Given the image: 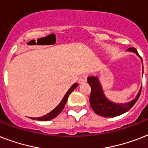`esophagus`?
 <instances>
[{
    "label": "esophagus",
    "mask_w": 148,
    "mask_h": 148,
    "mask_svg": "<svg viewBox=\"0 0 148 148\" xmlns=\"http://www.w3.org/2000/svg\"><path fill=\"white\" fill-rule=\"evenodd\" d=\"M87 78H88V75L87 74H82L81 76V77H80V79H79V84H83L84 83V82H86L87 81Z\"/></svg>",
    "instance_id": "34e87169"
}]
</instances>
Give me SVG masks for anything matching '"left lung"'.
Masks as SVG:
<instances>
[{
    "label": "left lung",
    "mask_w": 148,
    "mask_h": 148,
    "mask_svg": "<svg viewBox=\"0 0 148 148\" xmlns=\"http://www.w3.org/2000/svg\"><path fill=\"white\" fill-rule=\"evenodd\" d=\"M127 51L134 52L140 57L139 53H138V51L134 47H130L127 49ZM141 60H142V58H141ZM142 70H144L143 66ZM88 82L91 88L90 95V106L97 114L102 116V117H116V116H119V115L128 111L137 102L140 97V92H141V88H140L137 97L134 100L126 103H116L109 101L104 96L103 89H102V87L99 81L98 77H88Z\"/></svg>",
    "instance_id": "1"
}]
</instances>
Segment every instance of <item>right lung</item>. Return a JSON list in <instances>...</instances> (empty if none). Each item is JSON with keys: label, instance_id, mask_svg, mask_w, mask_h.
Instances as JSON below:
<instances>
[{"label": "right lung", "instance_id": "obj_1", "mask_svg": "<svg viewBox=\"0 0 148 148\" xmlns=\"http://www.w3.org/2000/svg\"><path fill=\"white\" fill-rule=\"evenodd\" d=\"M77 85H78V84L77 83H75L70 88V89L67 90V92L65 94L64 97H63V99L61 100L60 103H59L52 111H51V112L45 115V116H42V117H34V118H31V119L38 120V121H50V120L53 119V118L57 117V116L62 111L64 108V106L65 104H66V102H67V98L69 97L70 94L77 87Z\"/></svg>", "mask_w": 148, "mask_h": 148}]
</instances>
